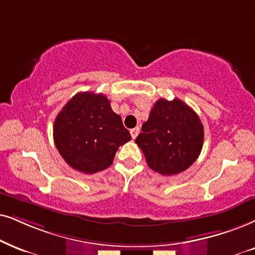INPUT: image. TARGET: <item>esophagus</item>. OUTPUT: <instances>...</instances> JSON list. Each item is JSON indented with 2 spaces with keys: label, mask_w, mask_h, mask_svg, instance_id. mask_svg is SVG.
<instances>
[{
  "label": "esophagus",
  "mask_w": 255,
  "mask_h": 255,
  "mask_svg": "<svg viewBox=\"0 0 255 255\" xmlns=\"http://www.w3.org/2000/svg\"><path fill=\"white\" fill-rule=\"evenodd\" d=\"M138 133H140V128H138V127H135V128H133V129H130V135H131V137H133V138L136 137Z\"/></svg>",
  "instance_id": "esophagus-1"
}]
</instances>
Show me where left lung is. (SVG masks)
Here are the masks:
<instances>
[{"label":"left lung","instance_id":"left-lung-1","mask_svg":"<svg viewBox=\"0 0 255 255\" xmlns=\"http://www.w3.org/2000/svg\"><path fill=\"white\" fill-rule=\"evenodd\" d=\"M135 142L147 165L162 175H175L191 167L204 144V126L181 100L160 99L142 125Z\"/></svg>","mask_w":255,"mask_h":255}]
</instances>
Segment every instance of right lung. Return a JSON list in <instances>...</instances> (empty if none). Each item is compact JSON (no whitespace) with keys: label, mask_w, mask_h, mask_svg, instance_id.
<instances>
[{"label":"right lung","mask_w":255,"mask_h":255,"mask_svg":"<svg viewBox=\"0 0 255 255\" xmlns=\"http://www.w3.org/2000/svg\"><path fill=\"white\" fill-rule=\"evenodd\" d=\"M130 138L104 94L77 93L54 122V142L61 156L86 174L108 168L119 147Z\"/></svg>","instance_id":"right-lung-1"}]
</instances>
